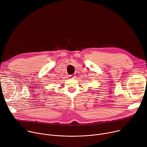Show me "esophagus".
I'll list each match as a JSON object with an SVG mask.
<instances>
[{"instance_id": "1", "label": "esophagus", "mask_w": 147, "mask_h": 147, "mask_svg": "<svg viewBox=\"0 0 147 147\" xmlns=\"http://www.w3.org/2000/svg\"><path fill=\"white\" fill-rule=\"evenodd\" d=\"M70 77L72 78H75V76L74 75H70Z\"/></svg>"}]
</instances>
